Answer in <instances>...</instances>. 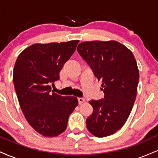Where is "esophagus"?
<instances>
[{"mask_svg": "<svg viewBox=\"0 0 158 158\" xmlns=\"http://www.w3.org/2000/svg\"><path fill=\"white\" fill-rule=\"evenodd\" d=\"M78 101H79V104L81 105L85 102V99H84V98L80 97V98H78Z\"/></svg>", "mask_w": 158, "mask_h": 158, "instance_id": "1", "label": "esophagus"}]
</instances>
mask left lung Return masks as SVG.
I'll return each mask as SVG.
<instances>
[{"label":"left lung","mask_w":158,"mask_h":158,"mask_svg":"<svg viewBox=\"0 0 158 158\" xmlns=\"http://www.w3.org/2000/svg\"><path fill=\"white\" fill-rule=\"evenodd\" d=\"M77 50L98 80L104 99L90 100L93 113L86 119L92 135L107 137L120 129L129 117L137 92L139 70L133 53L117 41H84Z\"/></svg>","instance_id":"8db88e82"}]
</instances>
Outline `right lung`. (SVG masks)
<instances>
[{"label":"right lung","mask_w":158,"mask_h":158,"mask_svg":"<svg viewBox=\"0 0 158 158\" xmlns=\"http://www.w3.org/2000/svg\"><path fill=\"white\" fill-rule=\"evenodd\" d=\"M79 41L34 44L16 59L13 82L20 107L29 124L44 137L63 133L69 117L78 106L77 97L52 93L50 85L59 80V72Z\"/></svg>","instance_id":"1"}]
</instances>
